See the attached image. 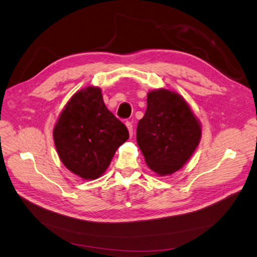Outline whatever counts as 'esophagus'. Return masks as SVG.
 Returning a JSON list of instances; mask_svg holds the SVG:
<instances>
[{"instance_id":"1","label":"esophagus","mask_w":257,"mask_h":257,"mask_svg":"<svg viewBox=\"0 0 257 257\" xmlns=\"http://www.w3.org/2000/svg\"><path fill=\"white\" fill-rule=\"evenodd\" d=\"M125 125L128 130V133H130V136L132 137V135H133V124H132V122H126Z\"/></svg>"}]
</instances>
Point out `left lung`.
<instances>
[{"label":"left lung","mask_w":257,"mask_h":257,"mask_svg":"<svg viewBox=\"0 0 257 257\" xmlns=\"http://www.w3.org/2000/svg\"><path fill=\"white\" fill-rule=\"evenodd\" d=\"M201 124L188 102L161 88L147 94V110L137 125V145L159 177L173 175L186 164L199 145Z\"/></svg>","instance_id":"1"}]
</instances>
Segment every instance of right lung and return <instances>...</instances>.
I'll use <instances>...</instances> for the list:
<instances>
[{
  "instance_id": "add662e5",
  "label": "right lung",
  "mask_w": 257,
  "mask_h": 257,
  "mask_svg": "<svg viewBox=\"0 0 257 257\" xmlns=\"http://www.w3.org/2000/svg\"><path fill=\"white\" fill-rule=\"evenodd\" d=\"M52 134L61 162L84 180L102 176L116 149L128 139L126 126L107 109L102 90L93 85L69 98Z\"/></svg>"
}]
</instances>
